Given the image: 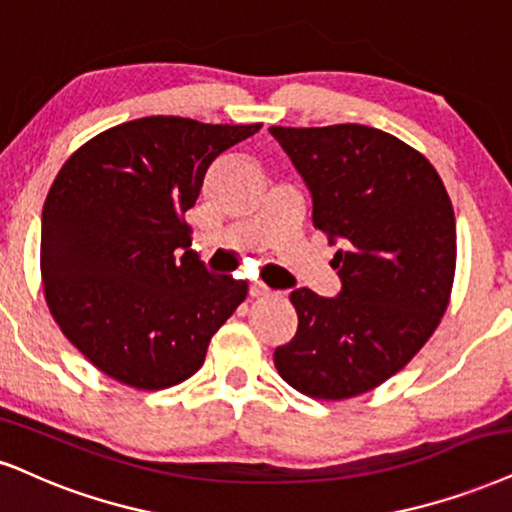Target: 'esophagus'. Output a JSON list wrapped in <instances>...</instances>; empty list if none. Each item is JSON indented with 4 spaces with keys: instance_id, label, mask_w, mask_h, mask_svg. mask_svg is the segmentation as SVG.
<instances>
[{
    "instance_id": "obj_1",
    "label": "esophagus",
    "mask_w": 512,
    "mask_h": 512,
    "mask_svg": "<svg viewBox=\"0 0 512 512\" xmlns=\"http://www.w3.org/2000/svg\"><path fill=\"white\" fill-rule=\"evenodd\" d=\"M273 292L263 285V282H251L249 285V296H254V299H263V296H270Z\"/></svg>"
}]
</instances>
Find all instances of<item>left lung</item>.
I'll use <instances>...</instances> for the list:
<instances>
[{"instance_id": "obj_1", "label": "left lung", "mask_w": 512, "mask_h": 512, "mask_svg": "<svg viewBox=\"0 0 512 512\" xmlns=\"http://www.w3.org/2000/svg\"><path fill=\"white\" fill-rule=\"evenodd\" d=\"M313 199L342 289H294L299 327L275 349L282 380L351 399L396 375L437 330L456 273V216L420 151L358 123L270 128Z\"/></svg>"}]
</instances>
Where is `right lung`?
Segmentation results:
<instances>
[{"label": "right lung", "mask_w": 512, "mask_h": 512, "mask_svg": "<svg viewBox=\"0 0 512 512\" xmlns=\"http://www.w3.org/2000/svg\"><path fill=\"white\" fill-rule=\"evenodd\" d=\"M254 125L149 116L92 137L63 163L42 211L49 311L82 356L135 389L201 368L249 285L208 273L182 213L211 163Z\"/></svg>", "instance_id": "1"}]
</instances>
